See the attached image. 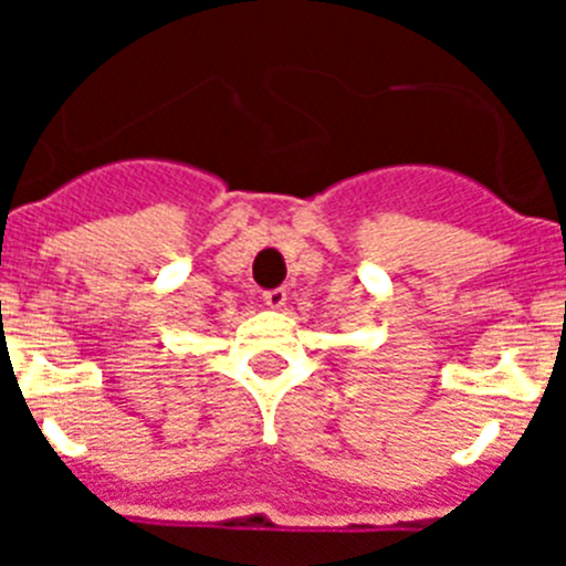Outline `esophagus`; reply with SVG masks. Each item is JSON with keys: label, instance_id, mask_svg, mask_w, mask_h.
<instances>
[{"label": "esophagus", "instance_id": "1", "mask_svg": "<svg viewBox=\"0 0 566 566\" xmlns=\"http://www.w3.org/2000/svg\"><path fill=\"white\" fill-rule=\"evenodd\" d=\"M263 303H266L269 308H283L286 306V289H269V292H263Z\"/></svg>", "mask_w": 566, "mask_h": 566}]
</instances>
